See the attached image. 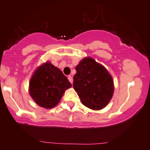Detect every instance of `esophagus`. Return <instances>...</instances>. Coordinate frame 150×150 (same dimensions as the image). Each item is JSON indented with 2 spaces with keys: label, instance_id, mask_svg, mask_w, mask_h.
<instances>
[{
  "label": "esophagus",
  "instance_id": "1",
  "mask_svg": "<svg viewBox=\"0 0 150 150\" xmlns=\"http://www.w3.org/2000/svg\"><path fill=\"white\" fill-rule=\"evenodd\" d=\"M68 80H69V81L71 83V84H72V82H73V79H72V76H71V75H69L68 76Z\"/></svg>",
  "mask_w": 150,
  "mask_h": 150
}]
</instances>
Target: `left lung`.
Masks as SVG:
<instances>
[{"mask_svg": "<svg viewBox=\"0 0 150 150\" xmlns=\"http://www.w3.org/2000/svg\"><path fill=\"white\" fill-rule=\"evenodd\" d=\"M73 88L82 103L93 110L105 108L114 91L111 75L102 64L91 57H86L75 67Z\"/></svg>", "mask_w": 150, "mask_h": 150, "instance_id": "8db88e82", "label": "left lung"}]
</instances>
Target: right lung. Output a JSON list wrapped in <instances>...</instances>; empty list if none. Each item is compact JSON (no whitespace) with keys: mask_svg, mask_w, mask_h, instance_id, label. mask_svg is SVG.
Instances as JSON below:
<instances>
[{"mask_svg":"<svg viewBox=\"0 0 150 150\" xmlns=\"http://www.w3.org/2000/svg\"><path fill=\"white\" fill-rule=\"evenodd\" d=\"M72 85L62 72L47 62L35 70L29 82V94L39 106L52 108L59 103Z\"/></svg>","mask_w":150,"mask_h":150,"instance_id":"right-lung-1","label":"right lung"}]
</instances>
